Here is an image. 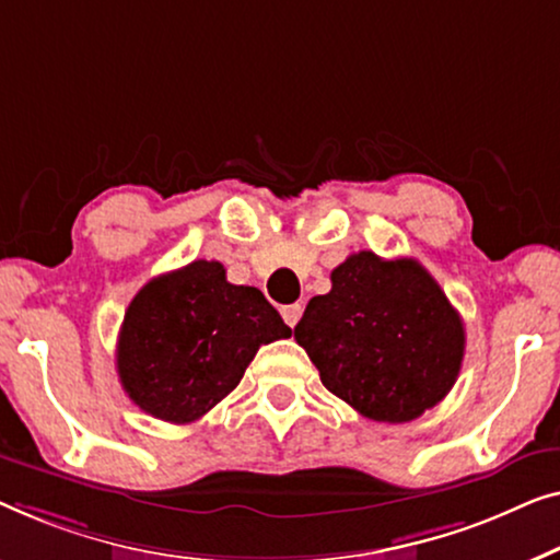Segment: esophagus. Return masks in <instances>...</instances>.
I'll return each mask as SVG.
<instances>
[{
  "label": "esophagus",
  "mask_w": 560,
  "mask_h": 560,
  "mask_svg": "<svg viewBox=\"0 0 560 560\" xmlns=\"http://www.w3.org/2000/svg\"><path fill=\"white\" fill-rule=\"evenodd\" d=\"M302 310H304L302 304H287V306H281V317H283V322H287L289 327H294L296 322H299V317H302Z\"/></svg>",
  "instance_id": "1"
}]
</instances>
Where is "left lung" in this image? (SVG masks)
<instances>
[{"label": "left lung", "mask_w": 560, "mask_h": 560, "mask_svg": "<svg viewBox=\"0 0 560 560\" xmlns=\"http://www.w3.org/2000/svg\"><path fill=\"white\" fill-rule=\"evenodd\" d=\"M294 340L322 385L373 421L404 423L452 390L464 358V322L413 258L352 254L314 296Z\"/></svg>", "instance_id": "obj_1"}]
</instances>
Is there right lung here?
Listing matches in <instances>:
<instances>
[{"label": "right lung", "instance_id": "add662e5", "mask_svg": "<svg viewBox=\"0 0 560 560\" xmlns=\"http://www.w3.org/2000/svg\"><path fill=\"white\" fill-rule=\"evenodd\" d=\"M289 335L261 291L235 287L223 264L200 258L144 283L131 299L116 370L141 411L192 423L241 383L261 345Z\"/></svg>", "mask_w": 560, "mask_h": 560}]
</instances>
